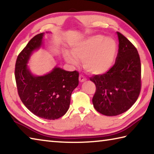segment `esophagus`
<instances>
[{
	"instance_id": "1",
	"label": "esophagus",
	"mask_w": 154,
	"mask_h": 154,
	"mask_svg": "<svg viewBox=\"0 0 154 154\" xmlns=\"http://www.w3.org/2000/svg\"><path fill=\"white\" fill-rule=\"evenodd\" d=\"M79 79L80 82H85V80H86V78L83 76V75H80L79 77Z\"/></svg>"
}]
</instances>
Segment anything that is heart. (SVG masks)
Here are the masks:
<instances>
[{
	"label": "heart",
	"instance_id": "b5f03b06",
	"mask_svg": "<svg viewBox=\"0 0 154 154\" xmlns=\"http://www.w3.org/2000/svg\"><path fill=\"white\" fill-rule=\"evenodd\" d=\"M116 53V41L103 35H94L75 45L72 53L66 52L65 58L74 65L83 61V66L88 72L100 75L113 66Z\"/></svg>",
	"mask_w": 154,
	"mask_h": 154
}]
</instances>
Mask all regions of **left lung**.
Listing matches in <instances>:
<instances>
[{
	"mask_svg": "<svg viewBox=\"0 0 154 154\" xmlns=\"http://www.w3.org/2000/svg\"><path fill=\"white\" fill-rule=\"evenodd\" d=\"M117 33L119 49L113 66L105 73L90 78L96 85L94 107L107 116L128 110L139 98L141 89V64L137 49L126 36Z\"/></svg>",
	"mask_w": 154,
	"mask_h": 154,
	"instance_id": "obj_1",
	"label": "left lung"
}]
</instances>
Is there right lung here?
<instances>
[{"label": "right lung", "instance_id": "obj_1", "mask_svg": "<svg viewBox=\"0 0 154 154\" xmlns=\"http://www.w3.org/2000/svg\"><path fill=\"white\" fill-rule=\"evenodd\" d=\"M44 33L35 35L17 56L15 77L18 95L30 111L39 118L56 119L66 113L72 91L79 84V72L54 68L44 76L30 73L27 63L32 51L40 48Z\"/></svg>", "mask_w": 154, "mask_h": 154}]
</instances>
